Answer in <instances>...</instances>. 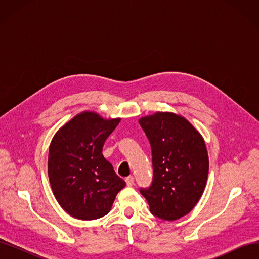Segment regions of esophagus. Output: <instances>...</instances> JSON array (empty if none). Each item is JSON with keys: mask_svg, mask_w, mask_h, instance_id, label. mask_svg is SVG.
<instances>
[{"mask_svg": "<svg viewBox=\"0 0 259 259\" xmlns=\"http://www.w3.org/2000/svg\"><path fill=\"white\" fill-rule=\"evenodd\" d=\"M125 182H126L127 186H133L134 185V177L128 176V177H126V179H125Z\"/></svg>", "mask_w": 259, "mask_h": 259, "instance_id": "obj_1", "label": "esophagus"}]
</instances>
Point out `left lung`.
<instances>
[{"instance_id":"obj_1","label":"left lung","mask_w":259,"mask_h":259,"mask_svg":"<svg viewBox=\"0 0 259 259\" xmlns=\"http://www.w3.org/2000/svg\"><path fill=\"white\" fill-rule=\"evenodd\" d=\"M150 142L153 180L140 189L151 213L165 221L187 215L202 197L208 175L204 139L184 116L156 112L139 119Z\"/></svg>"}]
</instances>
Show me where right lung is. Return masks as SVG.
Returning <instances> with one entry per match:
<instances>
[{"mask_svg": "<svg viewBox=\"0 0 259 259\" xmlns=\"http://www.w3.org/2000/svg\"><path fill=\"white\" fill-rule=\"evenodd\" d=\"M121 119L107 120L84 111L52 139L48 171L53 193L67 213L81 221L107 215L125 182L103 155L106 139Z\"/></svg>", "mask_w": 259, "mask_h": 259, "instance_id": "1", "label": "right lung"}]
</instances>
